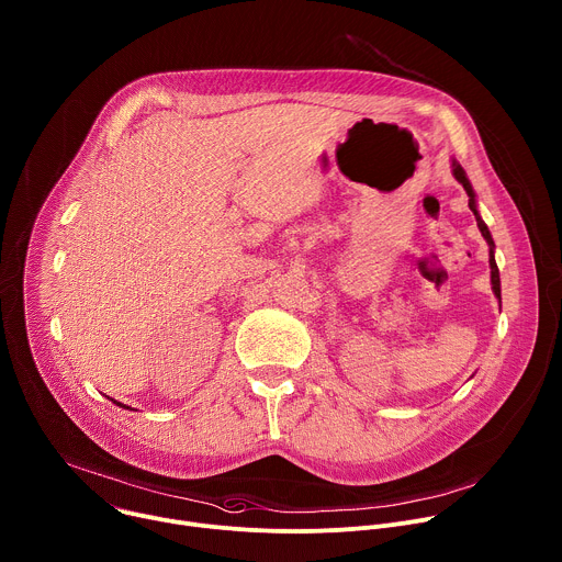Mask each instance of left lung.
<instances>
[{
    "instance_id": "8db88e82",
    "label": "left lung",
    "mask_w": 562,
    "mask_h": 562,
    "mask_svg": "<svg viewBox=\"0 0 562 562\" xmlns=\"http://www.w3.org/2000/svg\"><path fill=\"white\" fill-rule=\"evenodd\" d=\"M452 176L463 184V190H465V194H468V199H470V203H468V205H470V210L474 212L476 225H479V229H481V234H483V238H485V243H487V247H490L492 291H494V295L501 300V276H498V267H496V260H494V240H492V234H490L487 225L483 223V218H481V214H479V207H476V194H474V190H472V182H470V178H468L465 169L459 165V160H457V158H452Z\"/></svg>"
}]
</instances>
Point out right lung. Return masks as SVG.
Returning a JSON list of instances; mask_svg holds the SVG:
<instances>
[{
	"instance_id": "add662e5",
	"label": "right lung",
	"mask_w": 562,
	"mask_h": 562,
	"mask_svg": "<svg viewBox=\"0 0 562 562\" xmlns=\"http://www.w3.org/2000/svg\"><path fill=\"white\" fill-rule=\"evenodd\" d=\"M108 400H110V397H108ZM112 402H114V400H112ZM114 404H116V406H121V408H125V411H132L130 406H123V404H119V402H114Z\"/></svg>"
}]
</instances>
